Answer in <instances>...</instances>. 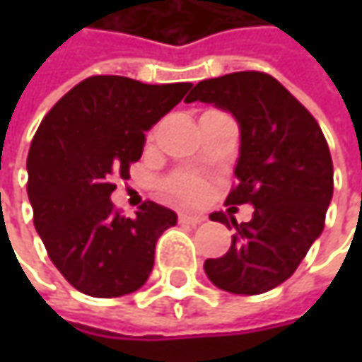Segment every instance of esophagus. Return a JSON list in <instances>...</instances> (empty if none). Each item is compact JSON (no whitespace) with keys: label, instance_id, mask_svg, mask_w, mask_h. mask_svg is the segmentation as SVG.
Wrapping results in <instances>:
<instances>
[{"label":"esophagus","instance_id":"esophagus-1","mask_svg":"<svg viewBox=\"0 0 362 362\" xmlns=\"http://www.w3.org/2000/svg\"><path fill=\"white\" fill-rule=\"evenodd\" d=\"M179 221L181 223H189V226H199L205 221V216L202 214H187V211H183V214H179Z\"/></svg>","mask_w":362,"mask_h":362}]
</instances>
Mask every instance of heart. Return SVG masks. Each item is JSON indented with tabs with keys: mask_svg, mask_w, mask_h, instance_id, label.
<instances>
[{
	"mask_svg": "<svg viewBox=\"0 0 362 362\" xmlns=\"http://www.w3.org/2000/svg\"><path fill=\"white\" fill-rule=\"evenodd\" d=\"M167 187L171 191V195L181 199V202H197L205 195V183L197 175L181 173L175 175L173 179H169Z\"/></svg>",
	"mask_w": 362,
	"mask_h": 362,
	"instance_id": "obj_1",
	"label": "heart"
}]
</instances>
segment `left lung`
Masks as SVG:
<instances>
[{
	"label": "left lung",
	"instance_id": "obj_1",
	"mask_svg": "<svg viewBox=\"0 0 362 362\" xmlns=\"http://www.w3.org/2000/svg\"><path fill=\"white\" fill-rule=\"evenodd\" d=\"M228 110L240 124L238 185L226 203H252L247 223L216 211L235 228L228 254L205 259L207 278L231 294H264L286 282L325 230L332 199V159L314 117L264 72H233L195 84L185 103Z\"/></svg>",
	"mask_w": 362,
	"mask_h": 362
}]
</instances>
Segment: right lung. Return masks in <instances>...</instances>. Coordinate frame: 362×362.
Segmentation results:
<instances>
[{
	"mask_svg": "<svg viewBox=\"0 0 362 362\" xmlns=\"http://www.w3.org/2000/svg\"><path fill=\"white\" fill-rule=\"evenodd\" d=\"M193 84H143L90 76L52 106L28 155V197L49 259L82 294L117 298L145 284L155 243L177 214L145 202L136 217L110 202L115 177L129 179L145 132Z\"/></svg>",
	"mask_w": 362,
	"mask_h": 362,
	"instance_id": "obj_1",
	"label": "right lung"
}]
</instances>
